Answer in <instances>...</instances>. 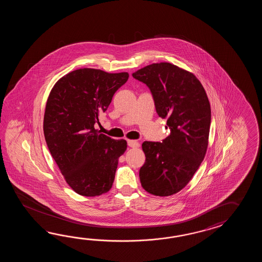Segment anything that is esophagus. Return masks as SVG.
I'll list each match as a JSON object with an SVG mask.
<instances>
[{
	"instance_id": "esophagus-1",
	"label": "esophagus",
	"mask_w": 262,
	"mask_h": 262,
	"mask_svg": "<svg viewBox=\"0 0 262 262\" xmlns=\"http://www.w3.org/2000/svg\"><path fill=\"white\" fill-rule=\"evenodd\" d=\"M127 145H128L129 147H131V148H137V147H139V143L138 141H136V140H130V139H128L127 140Z\"/></svg>"
}]
</instances>
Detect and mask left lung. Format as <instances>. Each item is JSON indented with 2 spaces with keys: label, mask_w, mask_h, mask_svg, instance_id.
<instances>
[{
  "label": "left lung",
  "mask_w": 262,
  "mask_h": 262,
  "mask_svg": "<svg viewBox=\"0 0 262 262\" xmlns=\"http://www.w3.org/2000/svg\"><path fill=\"white\" fill-rule=\"evenodd\" d=\"M132 76L148 86L156 112L167 118L170 132L161 142H143L146 160L139 169L140 183L152 195H173L189 183L204 159L211 125L210 102L192 73L169 62L152 63Z\"/></svg>",
  "instance_id": "8db88e82"
}]
</instances>
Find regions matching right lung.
Returning a JSON list of instances; mask_svg holds the SVG:
<instances>
[{"mask_svg": "<svg viewBox=\"0 0 262 262\" xmlns=\"http://www.w3.org/2000/svg\"><path fill=\"white\" fill-rule=\"evenodd\" d=\"M128 77L126 72L78 69L59 79L50 92L45 139L67 184L78 195L95 196L112 188L127 143L101 134L95 125Z\"/></svg>", "mask_w": 262, "mask_h": 262, "instance_id": "obj_1", "label": "right lung"}]
</instances>
